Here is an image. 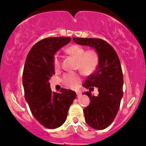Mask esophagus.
<instances>
[{"label": "esophagus", "instance_id": "1", "mask_svg": "<svg viewBox=\"0 0 146 146\" xmlns=\"http://www.w3.org/2000/svg\"><path fill=\"white\" fill-rule=\"evenodd\" d=\"M76 94H77V96L79 97L80 95H81V92H80V91H77V92H76Z\"/></svg>", "mask_w": 146, "mask_h": 146}]
</instances>
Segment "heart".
Instances as JSON below:
<instances>
[{
	"label": "heart",
	"instance_id": "heart-1",
	"mask_svg": "<svg viewBox=\"0 0 146 146\" xmlns=\"http://www.w3.org/2000/svg\"><path fill=\"white\" fill-rule=\"evenodd\" d=\"M66 52L69 56L76 60V68L85 76H88L93 73L99 62V58L97 52L94 50L85 51V48L77 44L70 46L66 49ZM54 66L55 69L60 68L61 60L58 54L54 57ZM64 82L68 88H76L80 81V77L78 73H66L63 78Z\"/></svg>",
	"mask_w": 146,
	"mask_h": 146
}]
</instances>
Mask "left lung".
I'll use <instances>...</instances> for the list:
<instances>
[{
	"instance_id": "left-lung-1",
	"label": "left lung",
	"mask_w": 146,
	"mask_h": 146,
	"mask_svg": "<svg viewBox=\"0 0 146 146\" xmlns=\"http://www.w3.org/2000/svg\"><path fill=\"white\" fill-rule=\"evenodd\" d=\"M76 44L95 48L99 58L95 71L89 76L82 86L89 89L83 92L90 100L83 110L85 121L97 130L108 127L117 116L123 97V78L117 52L104 40L96 38H73ZM94 87L98 89L97 96L92 95Z\"/></svg>"
}]
</instances>
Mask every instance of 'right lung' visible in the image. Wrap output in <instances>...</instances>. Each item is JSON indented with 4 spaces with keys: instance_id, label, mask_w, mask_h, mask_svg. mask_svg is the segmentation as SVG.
Returning <instances> with one entry per match:
<instances>
[{
    "instance_id": "right-lung-1",
    "label": "right lung",
    "mask_w": 146,
    "mask_h": 146,
    "mask_svg": "<svg viewBox=\"0 0 146 146\" xmlns=\"http://www.w3.org/2000/svg\"><path fill=\"white\" fill-rule=\"evenodd\" d=\"M70 37L46 38L35 44L28 53L23 74L25 98L35 118L44 127L54 129L66 120L69 107L76 98L71 90L53 92L48 82L55 74L54 57Z\"/></svg>"
}]
</instances>
